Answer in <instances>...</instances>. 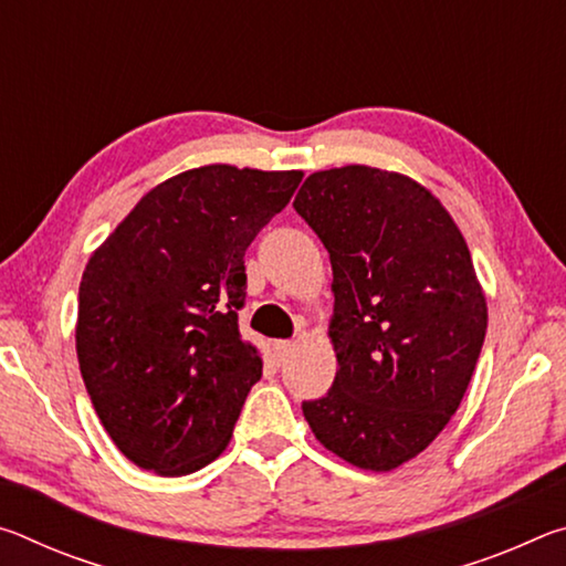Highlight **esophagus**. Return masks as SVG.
I'll use <instances>...</instances> for the list:
<instances>
[{"label":"esophagus","mask_w":566,"mask_h":566,"mask_svg":"<svg viewBox=\"0 0 566 566\" xmlns=\"http://www.w3.org/2000/svg\"><path fill=\"white\" fill-rule=\"evenodd\" d=\"M294 349V342H274V354H276V357H280V359H284L286 357V354H290Z\"/></svg>","instance_id":"34e87169"}]
</instances>
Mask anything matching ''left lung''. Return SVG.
<instances>
[{
  "label": "left lung",
  "mask_w": 566,
  "mask_h": 566,
  "mask_svg": "<svg viewBox=\"0 0 566 566\" xmlns=\"http://www.w3.org/2000/svg\"><path fill=\"white\" fill-rule=\"evenodd\" d=\"M294 209L329 252L339 364L304 419L344 462L389 472L434 442L474 375L486 300L472 254L432 191L397 171H314Z\"/></svg>",
  "instance_id": "1"
}]
</instances>
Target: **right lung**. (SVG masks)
<instances>
[{
	"label": "right lung",
	"mask_w": 566,
	"mask_h": 566,
	"mask_svg": "<svg viewBox=\"0 0 566 566\" xmlns=\"http://www.w3.org/2000/svg\"><path fill=\"white\" fill-rule=\"evenodd\" d=\"M302 171L207 165L161 181L90 256L76 357L119 452L185 476L224 452L262 357L242 339L244 252Z\"/></svg>",
	"instance_id": "obj_1"
}]
</instances>
